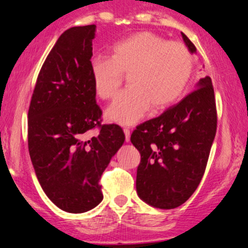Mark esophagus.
<instances>
[{"instance_id":"1","label":"esophagus","mask_w":248,"mask_h":248,"mask_svg":"<svg viewBox=\"0 0 248 248\" xmlns=\"http://www.w3.org/2000/svg\"><path fill=\"white\" fill-rule=\"evenodd\" d=\"M124 140L128 142L129 140H130V130H129L128 128H124Z\"/></svg>"}]
</instances>
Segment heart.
Here are the masks:
<instances>
[{"instance_id": "obj_1", "label": "heart", "mask_w": 248, "mask_h": 248, "mask_svg": "<svg viewBox=\"0 0 248 248\" xmlns=\"http://www.w3.org/2000/svg\"><path fill=\"white\" fill-rule=\"evenodd\" d=\"M194 55L186 44L153 32H138L117 42L109 57H95L90 72L95 93L112 99L127 76L129 88L118 95L107 118L130 125L151 108L161 111L183 94L194 72Z\"/></svg>"}]
</instances>
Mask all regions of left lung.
I'll return each instance as SVG.
<instances>
[{
  "label": "left lung",
  "instance_id": "1",
  "mask_svg": "<svg viewBox=\"0 0 248 248\" xmlns=\"http://www.w3.org/2000/svg\"><path fill=\"white\" fill-rule=\"evenodd\" d=\"M190 52L194 43L182 33ZM197 89L161 116L139 124L130 140L140 153L136 188L154 207L171 209L183 205L204 176L217 129L212 79L199 80Z\"/></svg>",
  "mask_w": 248,
  "mask_h": 248
}]
</instances>
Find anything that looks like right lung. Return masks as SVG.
Returning <instances> with one entry per match:
<instances>
[{"mask_svg": "<svg viewBox=\"0 0 248 248\" xmlns=\"http://www.w3.org/2000/svg\"><path fill=\"white\" fill-rule=\"evenodd\" d=\"M95 25L66 30L44 61L28 113V146L44 193L59 208L84 213L102 201L100 179L124 141L102 124L90 72ZM98 135L87 138L90 131Z\"/></svg>", "mask_w": 248, "mask_h": 248, "instance_id": "right-lung-1", "label": "right lung"}]
</instances>
